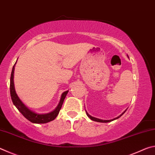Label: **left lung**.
Returning a JSON list of instances; mask_svg holds the SVG:
<instances>
[{
  "instance_id": "1",
  "label": "left lung",
  "mask_w": 155,
  "mask_h": 155,
  "mask_svg": "<svg viewBox=\"0 0 155 155\" xmlns=\"http://www.w3.org/2000/svg\"><path fill=\"white\" fill-rule=\"evenodd\" d=\"M125 111H124V113H122V115H120V116H118L117 117H115V118H114V119H113V120H101V119H98V118H96V117H92V116H91L90 115H89L87 112H86V114H87V116H88L89 117H90V118L91 120H93V121H96V122H111V121H113V120H116V119H117V118H119V117H120V116H122V115L124 114Z\"/></svg>"
}]
</instances>
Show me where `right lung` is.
I'll list each match as a JSON object with an SVG mask.
<instances>
[{"label":"right lung","instance_id":"obj_1","mask_svg":"<svg viewBox=\"0 0 155 155\" xmlns=\"http://www.w3.org/2000/svg\"><path fill=\"white\" fill-rule=\"evenodd\" d=\"M14 65L12 68V71L11 74V78H10V94H11L12 100L13 103L16 107L21 114H22L28 120L35 124H44V123L49 122L56 118L57 115L59 114L60 109H61L63 103L65 98V96L67 95L68 91H64L62 94L61 100H60L59 105L57 108L49 114H38L31 111L26 107L24 104L22 103L20 98H18L16 93H15L14 89Z\"/></svg>","mask_w":155,"mask_h":155}]
</instances>
